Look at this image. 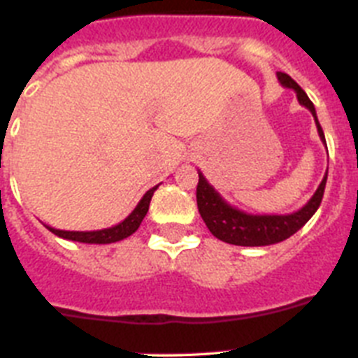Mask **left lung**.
Segmentation results:
<instances>
[{"label": "left lung", "mask_w": 358, "mask_h": 358, "mask_svg": "<svg viewBox=\"0 0 358 358\" xmlns=\"http://www.w3.org/2000/svg\"><path fill=\"white\" fill-rule=\"evenodd\" d=\"M278 80H280V84L283 87H289V90L296 91L297 102L305 106L312 113V116L315 120V125H317L319 138H321L322 143L327 145L324 132H322L321 125H319L317 115H315L314 103L310 102V98L306 96L305 91L287 73L278 71ZM197 206L202 220L206 222L208 229L211 231V235L217 236L218 240H222L226 243H233V245H243V248L273 245V243L283 242L289 236H292L294 233H297L312 218V215L317 211V208L321 206L322 195H324V186H327L328 179L327 170L321 185L315 189V194L312 195V199L306 202L301 210H297L289 215H251L238 210V208L231 206L229 202L224 201L222 195L218 194L217 189L208 182V179L202 176L201 170H197Z\"/></svg>", "instance_id": "8db88e82"}]
</instances>
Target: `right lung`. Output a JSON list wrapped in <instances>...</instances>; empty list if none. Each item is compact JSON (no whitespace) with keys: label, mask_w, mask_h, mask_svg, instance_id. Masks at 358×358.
I'll return each instance as SVG.
<instances>
[{"label":"right lung","mask_w":358,"mask_h":358,"mask_svg":"<svg viewBox=\"0 0 358 358\" xmlns=\"http://www.w3.org/2000/svg\"><path fill=\"white\" fill-rule=\"evenodd\" d=\"M159 186V185H157ZM157 186L150 188L147 194L141 197V201L138 202V206L132 210V213L129 215L125 220H122L120 224L113 227H107V229H98V231H64V229H55V227H48L53 235L61 236V238L73 240V242H82V243H113L120 242V240L127 238L134 233L138 227H140L141 220L147 215L148 206H150V199L154 195V192L157 189Z\"/></svg>","instance_id":"1"}]
</instances>
